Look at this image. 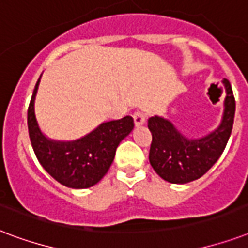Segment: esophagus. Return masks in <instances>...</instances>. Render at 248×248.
<instances>
[{"label": "esophagus", "instance_id": "esophagus-1", "mask_svg": "<svg viewBox=\"0 0 248 248\" xmlns=\"http://www.w3.org/2000/svg\"><path fill=\"white\" fill-rule=\"evenodd\" d=\"M145 120H147V114H145L144 111L138 110L134 113V122H135L137 126H140V124H144Z\"/></svg>", "mask_w": 248, "mask_h": 248}]
</instances>
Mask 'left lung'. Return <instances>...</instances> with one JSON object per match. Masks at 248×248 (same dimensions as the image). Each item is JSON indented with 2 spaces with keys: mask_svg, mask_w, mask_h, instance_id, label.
<instances>
[{
  "mask_svg": "<svg viewBox=\"0 0 248 248\" xmlns=\"http://www.w3.org/2000/svg\"><path fill=\"white\" fill-rule=\"evenodd\" d=\"M226 87L222 122L207 137L188 139L179 134L168 120L151 117L148 128L152 134L149 162L162 179L170 183H187L200 178L211 169L224 152L234 124L235 99L229 80Z\"/></svg>",
  "mask_w": 248,
  "mask_h": 248,
  "instance_id": "obj_1",
  "label": "left lung"
}]
</instances>
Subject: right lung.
Listing matches in <instances>:
<instances>
[{
	"instance_id": "right-lung-1",
	"label": "right lung",
	"mask_w": 248,
	"mask_h": 248,
	"mask_svg": "<svg viewBox=\"0 0 248 248\" xmlns=\"http://www.w3.org/2000/svg\"><path fill=\"white\" fill-rule=\"evenodd\" d=\"M40 78L28 105L27 124L36 157L57 182L70 188H88L107 174L121 140L134 128L132 117L126 116L101 124L87 137L75 141L49 140L41 134L33 110Z\"/></svg>"
}]
</instances>
